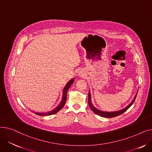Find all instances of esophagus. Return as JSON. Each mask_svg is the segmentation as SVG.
<instances>
[{
    "label": "esophagus",
    "instance_id": "obj_1",
    "mask_svg": "<svg viewBox=\"0 0 152 152\" xmlns=\"http://www.w3.org/2000/svg\"><path fill=\"white\" fill-rule=\"evenodd\" d=\"M78 75H79V76L83 77V76H84V73H83V71H79V72H78Z\"/></svg>",
    "mask_w": 152,
    "mask_h": 152
}]
</instances>
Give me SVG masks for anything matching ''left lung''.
<instances>
[{"label":"left lung","instance_id":"left-lung-1","mask_svg":"<svg viewBox=\"0 0 152 152\" xmlns=\"http://www.w3.org/2000/svg\"><path fill=\"white\" fill-rule=\"evenodd\" d=\"M137 93L135 94V97L134 98V99L132 100V101L131 102V103H130V104L129 105H127L125 108L124 109H122L121 110H119V111H113V112H106V111H101L99 109H97V108H95L92 103V101H91V92H90V90L89 91V94H88V102H89V107L91 108V109L92 110V111L94 113H95V114H97L102 117H105V118H113V117H116V116H118L119 115H121L122 113H123L124 112H125V111L128 109L132 104L134 102L135 100V98H136V96H137Z\"/></svg>","mask_w":152,"mask_h":152}]
</instances>
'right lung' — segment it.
<instances>
[{"instance_id": "obj_1", "label": "right lung", "mask_w": 152, "mask_h": 152, "mask_svg": "<svg viewBox=\"0 0 152 152\" xmlns=\"http://www.w3.org/2000/svg\"><path fill=\"white\" fill-rule=\"evenodd\" d=\"M75 81L74 79H72L71 80L66 84V85L65 86V87H64V89L63 90V95H62V100L61 101V102L60 103V104L58 105V107H57V108H54L53 110L49 111V112H45V113H37V112H34L36 115H39V116H49V115H52L53 114L57 113L58 111H59L65 105L66 101V96H67V92L69 89V88L70 87L71 85L73 84Z\"/></svg>"}]
</instances>
